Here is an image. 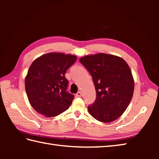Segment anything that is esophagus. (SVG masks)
<instances>
[{"label": "esophagus", "instance_id": "esophagus-1", "mask_svg": "<svg viewBox=\"0 0 159 159\" xmlns=\"http://www.w3.org/2000/svg\"><path fill=\"white\" fill-rule=\"evenodd\" d=\"M76 96L78 97V98H80V97L82 96V93L80 92H78L76 94Z\"/></svg>", "mask_w": 159, "mask_h": 159}]
</instances>
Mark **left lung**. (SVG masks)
<instances>
[{"mask_svg": "<svg viewBox=\"0 0 159 159\" xmlns=\"http://www.w3.org/2000/svg\"><path fill=\"white\" fill-rule=\"evenodd\" d=\"M91 74L96 99L89 114L99 121L110 123L123 114L132 99L134 79L126 61L118 56L99 53L80 59Z\"/></svg>", "mask_w": 159, "mask_h": 159, "instance_id": "1", "label": "left lung"}]
</instances>
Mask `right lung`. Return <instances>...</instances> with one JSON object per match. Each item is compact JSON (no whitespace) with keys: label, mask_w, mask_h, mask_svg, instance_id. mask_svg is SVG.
<instances>
[{"label":"right lung","mask_w":159,"mask_h":159,"mask_svg":"<svg viewBox=\"0 0 159 159\" xmlns=\"http://www.w3.org/2000/svg\"><path fill=\"white\" fill-rule=\"evenodd\" d=\"M76 59L69 54L50 52L33 61L25 78V89L38 113L53 117L69 109L74 95L66 91L69 81L64 74Z\"/></svg>","instance_id":"obj_1"}]
</instances>
